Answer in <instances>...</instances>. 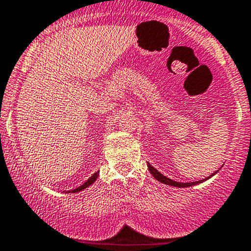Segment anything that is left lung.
Listing matches in <instances>:
<instances>
[{"instance_id":"left-lung-1","label":"left lung","mask_w":251,"mask_h":251,"mask_svg":"<svg viewBox=\"0 0 251 251\" xmlns=\"http://www.w3.org/2000/svg\"><path fill=\"white\" fill-rule=\"evenodd\" d=\"M148 168H149L150 173L152 174V176H154V178L156 179V180H159L160 183L167 184V185H171V186H176V188H189V186L196 185V184H200V183H202V181H204V180H207V179H209L210 176H213L216 173V172L213 173L212 176H207V178L202 179V180H200V181H192V183H178V181H174V180H172V179L167 178V176H163V174H161L159 171H157L156 168L152 167V166L150 165V163H148Z\"/></svg>"}]
</instances>
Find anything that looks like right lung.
I'll return each mask as SVG.
<instances>
[{
	"label": "right lung",
	"instance_id": "1",
	"mask_svg": "<svg viewBox=\"0 0 251 251\" xmlns=\"http://www.w3.org/2000/svg\"><path fill=\"white\" fill-rule=\"evenodd\" d=\"M97 176H99V172L94 173V174H92V176H90V178H89L88 180H86L85 183L83 184V185H80V186H79V188L75 189V190H71V191H68V192H72V194H75V192H79V191H81V190L86 189V188H88V186H90L92 183H95V181H96Z\"/></svg>",
	"mask_w": 251,
	"mask_h": 251
}]
</instances>
